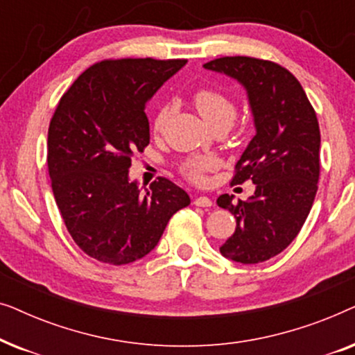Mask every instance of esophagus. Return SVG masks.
Listing matches in <instances>:
<instances>
[{"label":"esophagus","mask_w":355,"mask_h":355,"mask_svg":"<svg viewBox=\"0 0 355 355\" xmlns=\"http://www.w3.org/2000/svg\"><path fill=\"white\" fill-rule=\"evenodd\" d=\"M193 205H196V207H211V200L205 196L196 197V198H193Z\"/></svg>","instance_id":"obj_1"}]
</instances>
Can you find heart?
Segmentation results:
<instances>
[{
	"mask_svg": "<svg viewBox=\"0 0 355 355\" xmlns=\"http://www.w3.org/2000/svg\"><path fill=\"white\" fill-rule=\"evenodd\" d=\"M192 103L196 106L202 118L211 128H227L236 118V101L226 95L225 92L215 87H200L192 94ZM169 106H162L155 114L152 129L155 135H159L166 128ZM216 168V159L211 157H191L184 159L181 164V173L193 184H203L207 181V174Z\"/></svg>",
	"mask_w": 355,
	"mask_h": 355,
	"instance_id": "heart-1",
	"label": "heart"
}]
</instances>
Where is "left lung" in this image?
I'll return each instance as SVG.
<instances>
[{"instance_id": "obj_1", "label": "left lung", "mask_w": 355, "mask_h": 355, "mask_svg": "<svg viewBox=\"0 0 355 355\" xmlns=\"http://www.w3.org/2000/svg\"><path fill=\"white\" fill-rule=\"evenodd\" d=\"M245 87L257 134L231 184H255L247 202L218 197L236 218V231L220 252L244 265L278 255L299 234L313 205L320 178V128L300 82L273 61L223 56L203 64Z\"/></svg>"}]
</instances>
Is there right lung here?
I'll return each mask as SVG.
<instances>
[{
  "instance_id": "obj_1",
  "label": "right lung",
  "mask_w": 355,
  "mask_h": 355,
  "mask_svg": "<svg viewBox=\"0 0 355 355\" xmlns=\"http://www.w3.org/2000/svg\"><path fill=\"white\" fill-rule=\"evenodd\" d=\"M186 62H95L64 92L50 121L46 163L56 205L79 249L101 263L142 259L169 218L191 203L166 178L142 193L128 176L132 158L150 144L147 101Z\"/></svg>"
}]
</instances>
